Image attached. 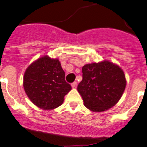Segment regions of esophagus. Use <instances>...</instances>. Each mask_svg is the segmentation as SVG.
Masks as SVG:
<instances>
[{
  "instance_id": "obj_1",
  "label": "esophagus",
  "mask_w": 147,
  "mask_h": 147,
  "mask_svg": "<svg viewBox=\"0 0 147 147\" xmlns=\"http://www.w3.org/2000/svg\"><path fill=\"white\" fill-rule=\"evenodd\" d=\"M77 83L75 81V82H74V83H71V86H72V87L73 88H76V86H77Z\"/></svg>"
}]
</instances>
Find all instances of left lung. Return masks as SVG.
<instances>
[{"label": "left lung", "instance_id": "obj_1", "mask_svg": "<svg viewBox=\"0 0 147 147\" xmlns=\"http://www.w3.org/2000/svg\"><path fill=\"white\" fill-rule=\"evenodd\" d=\"M82 72L83 80L77 90L87 109L103 111L119 101L126 86L125 76L120 67L104 61L86 64Z\"/></svg>", "mask_w": 147, "mask_h": 147}]
</instances>
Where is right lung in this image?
Listing matches in <instances>:
<instances>
[{"mask_svg":"<svg viewBox=\"0 0 147 147\" xmlns=\"http://www.w3.org/2000/svg\"><path fill=\"white\" fill-rule=\"evenodd\" d=\"M23 86L32 102L45 110L60 106L71 90L59 61L48 56L29 65L24 74Z\"/></svg>","mask_w":147,"mask_h":147,"instance_id":"right-lung-1","label":"right lung"}]
</instances>
